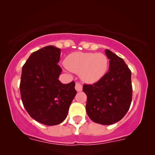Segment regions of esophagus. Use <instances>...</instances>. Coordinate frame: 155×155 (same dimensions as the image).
<instances>
[{
    "label": "esophagus",
    "mask_w": 155,
    "mask_h": 155,
    "mask_svg": "<svg viewBox=\"0 0 155 155\" xmlns=\"http://www.w3.org/2000/svg\"><path fill=\"white\" fill-rule=\"evenodd\" d=\"M75 88V90L78 91V92H80V91L82 90V84H80V83H78V82H76Z\"/></svg>",
    "instance_id": "obj_1"
}]
</instances>
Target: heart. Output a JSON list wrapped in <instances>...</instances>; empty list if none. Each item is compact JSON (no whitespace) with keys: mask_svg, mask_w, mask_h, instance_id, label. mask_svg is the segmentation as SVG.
Listing matches in <instances>:
<instances>
[{"mask_svg":"<svg viewBox=\"0 0 155 155\" xmlns=\"http://www.w3.org/2000/svg\"><path fill=\"white\" fill-rule=\"evenodd\" d=\"M65 64L71 71L80 74L84 82L94 83L104 76L109 61L103 54L75 52L67 57Z\"/></svg>","mask_w":155,"mask_h":155,"instance_id":"obj_1","label":"heart"}]
</instances>
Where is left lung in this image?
I'll return each instance as SVG.
<instances>
[{
    "label": "left lung",
    "mask_w": 155,
    "mask_h": 155,
    "mask_svg": "<svg viewBox=\"0 0 155 155\" xmlns=\"http://www.w3.org/2000/svg\"><path fill=\"white\" fill-rule=\"evenodd\" d=\"M109 71L93 84H84L86 111L97 124L111 125L119 121L128 112L132 101L131 71L121 58L109 49Z\"/></svg>",
    "instance_id": "obj_1"
}]
</instances>
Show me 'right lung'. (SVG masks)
<instances>
[{
  "instance_id": "1",
  "label": "right lung",
  "mask_w": 155,
  "mask_h": 155,
  "mask_svg": "<svg viewBox=\"0 0 155 155\" xmlns=\"http://www.w3.org/2000/svg\"><path fill=\"white\" fill-rule=\"evenodd\" d=\"M60 57V48L45 46L33 52L22 70L20 90L24 107L31 118L46 126L58 125L66 118L77 94L74 81H59Z\"/></svg>"
}]
</instances>
